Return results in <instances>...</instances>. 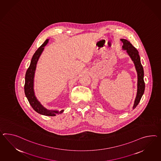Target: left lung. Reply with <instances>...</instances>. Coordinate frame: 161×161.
<instances>
[{"label":"left lung","mask_w":161,"mask_h":161,"mask_svg":"<svg viewBox=\"0 0 161 161\" xmlns=\"http://www.w3.org/2000/svg\"><path fill=\"white\" fill-rule=\"evenodd\" d=\"M121 41L123 42V48L127 50V52L130 57L132 59L133 62L136 68L137 74H138V90L136 99L133 108H135L138 103L140 102L141 99L144 93L145 82L144 80V69L140 61V57L139 55V53L138 50L132 46L131 43L128 40L125 39H121Z\"/></svg>","instance_id":"1"}]
</instances>
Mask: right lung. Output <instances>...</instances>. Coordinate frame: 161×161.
Segmentation results:
<instances>
[{
  "mask_svg": "<svg viewBox=\"0 0 161 161\" xmlns=\"http://www.w3.org/2000/svg\"><path fill=\"white\" fill-rule=\"evenodd\" d=\"M48 42V40H46L42 46H40L36 53L33 55V58L31 59L30 65L29 68L26 71L25 76V96L29 100V103L33 107V109L39 114L48 116H55L57 114H61L63 113L64 110L61 111H54L49 110L43 107L40 103L37 100L34 93L33 89V82H34V76L36 70V65L38 58L44 50V46L47 45Z\"/></svg>",
  "mask_w": 161,
  "mask_h": 161,
  "instance_id": "obj_1",
  "label": "right lung"
}]
</instances>
